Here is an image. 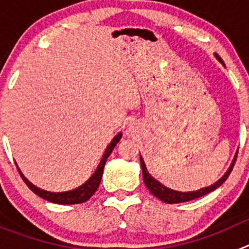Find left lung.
I'll return each mask as SVG.
<instances>
[{
  "instance_id": "1",
  "label": "left lung",
  "mask_w": 249,
  "mask_h": 249,
  "mask_svg": "<svg viewBox=\"0 0 249 249\" xmlns=\"http://www.w3.org/2000/svg\"><path fill=\"white\" fill-rule=\"evenodd\" d=\"M215 57H217V59H218L219 62L223 63L221 57L217 56V54H215ZM236 158L233 160L231 167L228 168L227 172L224 173V176L221 178V179H218V181L215 182L214 184H212V186L202 188V190L199 191H193V192H178V191L169 190V188L164 187L163 184H160V182L156 181L155 178L152 177V176L147 172L146 164H144L142 157H141V167H142V173H143V182L144 184H146L147 188L149 190V192L155 196V197H157L158 199L164 202V203L173 204V203H182V202H188V201H192V199L199 198V197H202V196H206L207 193L212 192V191H214L215 188H218L221 184L224 183V181L227 179L228 176H230L231 172H232L233 166H234V163H236Z\"/></svg>"
}]
</instances>
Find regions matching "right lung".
I'll return each mask as SVG.
<instances>
[{"label": "right lung", "instance_id": "obj_1", "mask_svg": "<svg viewBox=\"0 0 249 249\" xmlns=\"http://www.w3.org/2000/svg\"><path fill=\"white\" fill-rule=\"evenodd\" d=\"M121 138H122V133H118V135L116 136L113 140H112V142L108 144L107 149H106L105 155H103V158L101 160V163L98 164L97 169H96V172L92 175V177L89 178V181L86 182V183H83L81 187H78V188H76V190L68 191V192L54 193V192H47V191H43V190H41V188H37L36 186H34V184L28 181L25 176L22 175L18 167H17V169H18L19 176L22 177L23 182L27 184L28 188H30V190L32 191L34 193H36L37 196H39L41 198L46 199V201L52 202V203H57V204L83 203V202L89 201L92 196L94 195V192L97 191L98 186H100L101 178H102L103 167H105V164H106V160H107V158L109 157V155H111V152L113 151L114 147H116V144L120 142Z\"/></svg>", "mask_w": 249, "mask_h": 249}]
</instances>
